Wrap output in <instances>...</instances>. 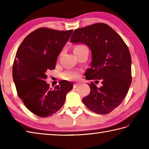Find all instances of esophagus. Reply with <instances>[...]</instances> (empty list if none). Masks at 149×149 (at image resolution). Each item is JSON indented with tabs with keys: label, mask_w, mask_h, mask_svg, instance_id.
I'll list each match as a JSON object with an SVG mask.
<instances>
[{
	"label": "esophagus",
	"mask_w": 149,
	"mask_h": 149,
	"mask_svg": "<svg viewBox=\"0 0 149 149\" xmlns=\"http://www.w3.org/2000/svg\"><path fill=\"white\" fill-rule=\"evenodd\" d=\"M79 83H75L74 84V88H76L77 86H79Z\"/></svg>",
	"instance_id": "34e87169"
}]
</instances>
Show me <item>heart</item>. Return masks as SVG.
Segmentation results:
<instances>
[{"label":"heart","instance_id":"obj_1","mask_svg":"<svg viewBox=\"0 0 149 149\" xmlns=\"http://www.w3.org/2000/svg\"><path fill=\"white\" fill-rule=\"evenodd\" d=\"M88 49L87 47L83 44H79L74 47V52L79 53L83 51L84 50ZM80 76V71L75 70H68L64 72L62 74V77L65 80L67 81H73L75 80L79 77Z\"/></svg>","mask_w":149,"mask_h":149}]
</instances>
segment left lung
Instances as JSON below:
<instances>
[{
    "label": "left lung",
    "mask_w": 149,
    "mask_h": 149,
    "mask_svg": "<svg viewBox=\"0 0 149 149\" xmlns=\"http://www.w3.org/2000/svg\"><path fill=\"white\" fill-rule=\"evenodd\" d=\"M70 40L71 43H84L90 49L92 61L85 76L95 84H102L97 88L93 82L90 83V93L83 98V103L95 113H109L122 102L131 84V57L127 45L104 23L77 29Z\"/></svg>",
    "instance_id": "1"
}]
</instances>
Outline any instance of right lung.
<instances>
[{
	"label": "right lung",
	"instance_id": "1",
	"mask_svg": "<svg viewBox=\"0 0 149 149\" xmlns=\"http://www.w3.org/2000/svg\"><path fill=\"white\" fill-rule=\"evenodd\" d=\"M73 30L39 28L19 46L13 65V78L18 97L30 111L40 117L52 116L65 104L73 84L63 81L54 89L45 81L46 72L56 67L57 59Z\"/></svg>",
	"mask_w": 149,
	"mask_h": 149
}]
</instances>
